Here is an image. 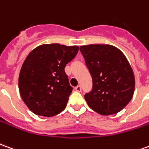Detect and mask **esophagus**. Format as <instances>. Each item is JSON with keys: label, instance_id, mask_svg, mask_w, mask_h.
I'll return each mask as SVG.
<instances>
[{"label": "esophagus", "instance_id": "1", "mask_svg": "<svg viewBox=\"0 0 149 149\" xmlns=\"http://www.w3.org/2000/svg\"><path fill=\"white\" fill-rule=\"evenodd\" d=\"M75 89H76V91H77V92H81V85H77V87H75Z\"/></svg>", "mask_w": 149, "mask_h": 149}]
</instances>
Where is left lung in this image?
<instances>
[{"instance_id":"left-lung-1","label":"left lung","mask_w":149,"mask_h":149,"mask_svg":"<svg viewBox=\"0 0 149 149\" xmlns=\"http://www.w3.org/2000/svg\"><path fill=\"white\" fill-rule=\"evenodd\" d=\"M93 79L92 90L84 95L91 109L108 116L121 111L131 100L135 77L120 50L109 45L80 47Z\"/></svg>"}]
</instances>
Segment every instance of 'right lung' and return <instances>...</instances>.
Segmentation results:
<instances>
[{"label":"right lung","instance_id":"obj_1","mask_svg":"<svg viewBox=\"0 0 149 149\" xmlns=\"http://www.w3.org/2000/svg\"><path fill=\"white\" fill-rule=\"evenodd\" d=\"M78 50V46L50 44L38 46L28 55L19 75V90L36 115L53 116L65 109L72 87L65 68Z\"/></svg>","mask_w":149,"mask_h":149}]
</instances>
